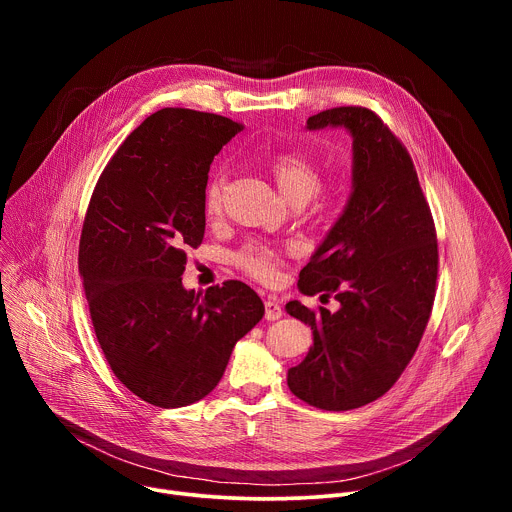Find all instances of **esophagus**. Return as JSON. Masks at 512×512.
Instances as JSON below:
<instances>
[{
	"label": "esophagus",
	"mask_w": 512,
	"mask_h": 512,
	"mask_svg": "<svg viewBox=\"0 0 512 512\" xmlns=\"http://www.w3.org/2000/svg\"><path fill=\"white\" fill-rule=\"evenodd\" d=\"M283 316L281 306L275 300L265 302V320H279Z\"/></svg>",
	"instance_id": "obj_1"
}]
</instances>
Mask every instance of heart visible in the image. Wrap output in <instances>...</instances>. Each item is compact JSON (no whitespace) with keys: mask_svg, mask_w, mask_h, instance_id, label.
Here are the masks:
<instances>
[{"mask_svg":"<svg viewBox=\"0 0 512 512\" xmlns=\"http://www.w3.org/2000/svg\"><path fill=\"white\" fill-rule=\"evenodd\" d=\"M271 174H273V180H275L279 192L291 204H306L318 192V186H320L318 166L308 156L296 154V152L281 154V156L273 158ZM225 186H227V176L223 170L216 172L210 178V182L206 186V194H204V204H206L208 212L221 210ZM235 263L245 273H249L251 277H255L259 281H273L283 263V255H281V251H277L269 245L251 243L237 253Z\"/></svg>","mask_w":512,"mask_h":512,"instance_id":"1","label":"heart"}]
</instances>
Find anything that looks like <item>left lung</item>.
<instances>
[{
	"instance_id": "left-lung-1",
	"label": "left lung",
	"mask_w": 512,
	"mask_h": 512,
	"mask_svg": "<svg viewBox=\"0 0 512 512\" xmlns=\"http://www.w3.org/2000/svg\"><path fill=\"white\" fill-rule=\"evenodd\" d=\"M326 127L352 137V190L298 287L334 296L340 308L285 304L314 336L287 387L314 407L348 411L385 395L415 354L435 298L437 241L413 162L389 127L364 107L328 109L306 123Z\"/></svg>"
}]
</instances>
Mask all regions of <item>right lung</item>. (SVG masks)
Masks as SVG:
<instances>
[{
  "instance_id": "obj_1",
  "label": "right lung",
  "mask_w": 512,
  "mask_h": 512,
  "mask_svg": "<svg viewBox=\"0 0 512 512\" xmlns=\"http://www.w3.org/2000/svg\"><path fill=\"white\" fill-rule=\"evenodd\" d=\"M241 125L162 109L103 170L83 225L79 269L97 340L115 377L156 407H186L221 381L235 344L263 318L243 281L182 285L186 251L204 239L214 156Z\"/></svg>"
}]
</instances>
